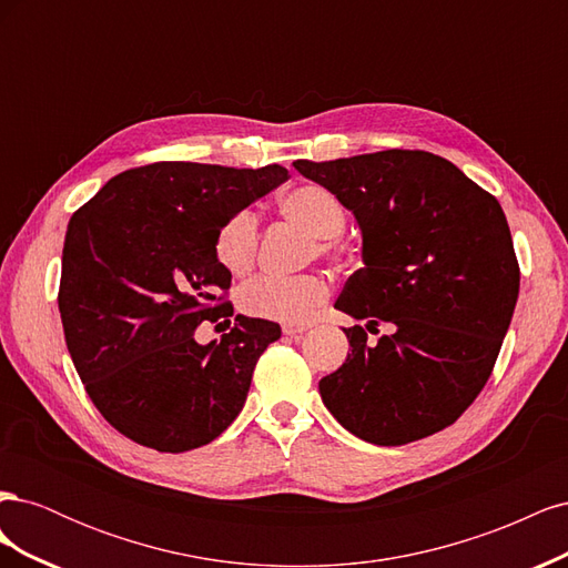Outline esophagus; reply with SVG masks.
<instances>
[{
  "label": "esophagus",
  "mask_w": 568,
  "mask_h": 568,
  "mask_svg": "<svg viewBox=\"0 0 568 568\" xmlns=\"http://www.w3.org/2000/svg\"><path fill=\"white\" fill-rule=\"evenodd\" d=\"M282 329H284L286 336H298V334L311 329V324H305V322H284Z\"/></svg>",
  "instance_id": "esophagus-1"
}]
</instances>
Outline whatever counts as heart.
<instances>
[{
	"mask_svg": "<svg viewBox=\"0 0 568 568\" xmlns=\"http://www.w3.org/2000/svg\"><path fill=\"white\" fill-rule=\"evenodd\" d=\"M280 213L313 236L311 255H334L336 239L346 230V209L343 203L320 184L291 186L277 201ZM261 225L248 209H239L220 222L213 236L215 261L232 274H244L253 267ZM329 296V284L315 274L301 277H274L261 274L239 288V307L251 317L303 322Z\"/></svg>",
	"mask_w": 568,
	"mask_h": 568,
	"instance_id": "obj_1",
	"label": "heart"
}]
</instances>
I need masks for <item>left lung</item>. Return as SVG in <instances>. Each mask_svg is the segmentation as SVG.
Masks as SVG:
<instances>
[{
  "label": "left lung",
  "instance_id": "left-lung-1",
  "mask_svg": "<svg viewBox=\"0 0 568 568\" xmlns=\"http://www.w3.org/2000/svg\"><path fill=\"white\" fill-rule=\"evenodd\" d=\"M363 230L359 267L334 307L367 320L343 329L351 355L320 382L326 409L374 445H405L455 424L490 379L519 298L503 205L428 151L388 149L296 161ZM394 332L376 344L366 332Z\"/></svg>",
  "mask_w": 568,
  "mask_h": 568
}]
</instances>
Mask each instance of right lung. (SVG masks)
Segmentation results:
<instances>
[{
  "label": "right lung",
  "instance_id": "add662e5",
  "mask_svg": "<svg viewBox=\"0 0 568 568\" xmlns=\"http://www.w3.org/2000/svg\"><path fill=\"white\" fill-rule=\"evenodd\" d=\"M286 178L282 165L161 161L115 175L73 213L59 284L63 336L90 400L118 434L186 453L242 412L280 324L236 315L209 346L194 332L234 315L232 274L213 253L220 222Z\"/></svg>",
  "mask_w": 568,
  "mask_h": 568
}]
</instances>
